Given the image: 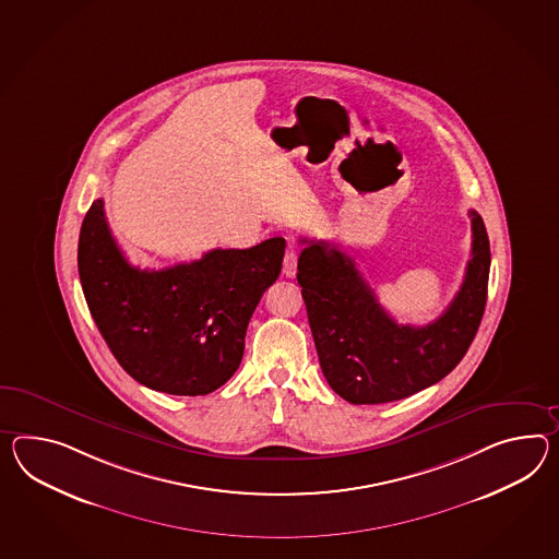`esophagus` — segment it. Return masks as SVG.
Returning a JSON list of instances; mask_svg holds the SVG:
<instances>
[{
	"label": "esophagus",
	"instance_id": "1",
	"mask_svg": "<svg viewBox=\"0 0 559 559\" xmlns=\"http://www.w3.org/2000/svg\"><path fill=\"white\" fill-rule=\"evenodd\" d=\"M297 262H299V252L295 248H288L285 260H283V274L293 278L297 274Z\"/></svg>",
	"mask_w": 559,
	"mask_h": 559
}]
</instances>
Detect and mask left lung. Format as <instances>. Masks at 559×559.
<instances>
[{"label":"left lung","mask_w":559,"mask_h":559,"mask_svg":"<svg viewBox=\"0 0 559 559\" xmlns=\"http://www.w3.org/2000/svg\"><path fill=\"white\" fill-rule=\"evenodd\" d=\"M473 250L463 286L424 328L400 325L380 305L354 259L325 240H300V293L323 376L349 404H385L420 392L459 366L487 305L490 246L485 222L468 212Z\"/></svg>","instance_id":"1"}]
</instances>
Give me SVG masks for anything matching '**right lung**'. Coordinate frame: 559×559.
Instances as JSON below:
<instances>
[{
	"instance_id": "obj_1",
	"label": "right lung",
	"mask_w": 559,
	"mask_h": 559,
	"mask_svg": "<svg viewBox=\"0 0 559 559\" xmlns=\"http://www.w3.org/2000/svg\"><path fill=\"white\" fill-rule=\"evenodd\" d=\"M285 238L210 250L193 262L141 271L110 234L103 200L82 222L79 274L96 328L121 368L151 390L205 395L230 380L248 321L281 274Z\"/></svg>"
}]
</instances>
